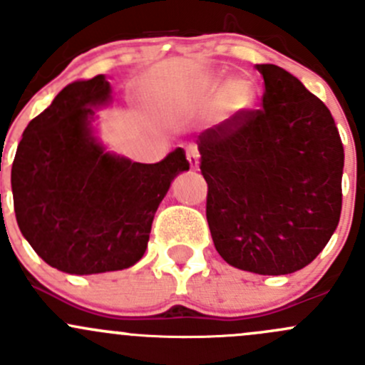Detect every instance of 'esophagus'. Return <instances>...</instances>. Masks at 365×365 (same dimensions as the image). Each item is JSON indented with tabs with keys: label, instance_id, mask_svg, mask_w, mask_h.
<instances>
[{
	"label": "esophagus",
	"instance_id": "34e87169",
	"mask_svg": "<svg viewBox=\"0 0 365 365\" xmlns=\"http://www.w3.org/2000/svg\"><path fill=\"white\" fill-rule=\"evenodd\" d=\"M187 159H189L190 168H197V164H200V150L192 143L187 146Z\"/></svg>",
	"mask_w": 365,
	"mask_h": 365
}]
</instances>
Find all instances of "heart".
<instances>
[{"instance_id":"1","label":"heart","mask_w":365,"mask_h":365,"mask_svg":"<svg viewBox=\"0 0 365 365\" xmlns=\"http://www.w3.org/2000/svg\"><path fill=\"white\" fill-rule=\"evenodd\" d=\"M224 98H226V104L230 106L231 109L242 111V109L251 108L252 91L245 83H231L230 86L226 88Z\"/></svg>"}]
</instances>
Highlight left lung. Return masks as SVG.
Listing matches in <instances>:
<instances>
[{
  "label": "left lung",
  "mask_w": 365,
  "mask_h": 365,
  "mask_svg": "<svg viewBox=\"0 0 365 365\" xmlns=\"http://www.w3.org/2000/svg\"><path fill=\"white\" fill-rule=\"evenodd\" d=\"M263 108L197 135L206 220L226 263L293 274L329 244L342 206L344 148L329 108L277 65H256Z\"/></svg>",
  "instance_id": "left-lung-1"
}]
</instances>
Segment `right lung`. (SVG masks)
<instances>
[{"label":"right lung","mask_w":365,"mask_h":365,"mask_svg":"<svg viewBox=\"0 0 365 365\" xmlns=\"http://www.w3.org/2000/svg\"><path fill=\"white\" fill-rule=\"evenodd\" d=\"M111 101L106 76L65 86L24 128L12 164L19 230L47 264L76 275L123 270L146 251L153 217L178 173L183 148L157 164L106 152L91 120Z\"/></svg>","instance_id":"right-lung-1"}]
</instances>
